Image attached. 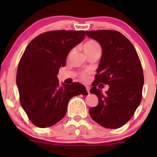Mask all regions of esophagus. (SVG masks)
I'll return each instance as SVG.
<instances>
[{"instance_id":"obj_1","label":"esophagus","mask_w":157,"mask_h":157,"mask_svg":"<svg viewBox=\"0 0 157 157\" xmlns=\"http://www.w3.org/2000/svg\"><path fill=\"white\" fill-rule=\"evenodd\" d=\"M86 91H87V93H90V86H86Z\"/></svg>"}]
</instances>
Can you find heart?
<instances>
[{
  "label": "heart",
  "instance_id": "obj_1",
  "mask_svg": "<svg viewBox=\"0 0 157 157\" xmlns=\"http://www.w3.org/2000/svg\"><path fill=\"white\" fill-rule=\"evenodd\" d=\"M98 45V44L96 43V42H94V41H88V42H86V43L83 45V48H90V47L93 46V45ZM81 77L84 80H87L89 79V74L86 72L83 73L81 75Z\"/></svg>",
  "mask_w": 157,
  "mask_h": 157
}]
</instances>
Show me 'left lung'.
<instances>
[{"label":"left lung","instance_id":"8db88e82","mask_svg":"<svg viewBox=\"0 0 157 157\" xmlns=\"http://www.w3.org/2000/svg\"><path fill=\"white\" fill-rule=\"evenodd\" d=\"M102 47V56L90 93L99 99L89 110L91 118L106 128L122 127L134 115L142 98L144 74L134 45L121 33L113 30L86 31ZM108 84L105 94L96 88Z\"/></svg>","mask_w":157,"mask_h":157}]
</instances>
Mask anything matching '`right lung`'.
<instances>
[{"mask_svg": "<svg viewBox=\"0 0 157 157\" xmlns=\"http://www.w3.org/2000/svg\"><path fill=\"white\" fill-rule=\"evenodd\" d=\"M85 39L84 31L58 30L33 39L24 51L17 73V86L23 110L39 128L62 119L73 96L88 94L80 83H61L57 77L67 55Z\"/></svg>", "mask_w": 157, "mask_h": 157, "instance_id": "obj_1", "label": "right lung"}]
</instances>
